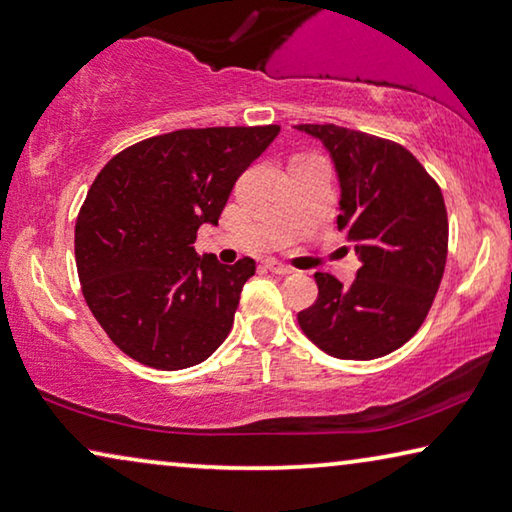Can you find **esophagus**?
Returning <instances> with one entry per match:
<instances>
[{
  "label": "esophagus",
  "instance_id": "1",
  "mask_svg": "<svg viewBox=\"0 0 512 512\" xmlns=\"http://www.w3.org/2000/svg\"><path fill=\"white\" fill-rule=\"evenodd\" d=\"M264 266H266V269H269L271 273H280V276H289V273H294L292 266L282 264V262H278V259H266Z\"/></svg>",
  "mask_w": 512,
  "mask_h": 512
}]
</instances>
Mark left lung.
<instances>
[{"label": "left lung", "mask_w": 512, "mask_h": 512, "mask_svg": "<svg viewBox=\"0 0 512 512\" xmlns=\"http://www.w3.org/2000/svg\"><path fill=\"white\" fill-rule=\"evenodd\" d=\"M331 154L340 181L338 230L361 262L352 285L315 273L303 333L335 358L395 352L425 322L444 276L448 216L441 188L398 142L335 124H301Z\"/></svg>", "instance_id": "1"}]
</instances>
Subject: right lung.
I'll return each mask as SVG.
<instances>
[{
    "instance_id": "obj_1",
    "label": "right lung",
    "mask_w": 512,
    "mask_h": 512,
    "mask_svg": "<svg viewBox=\"0 0 512 512\" xmlns=\"http://www.w3.org/2000/svg\"><path fill=\"white\" fill-rule=\"evenodd\" d=\"M280 126L183 128L121 151L98 172L75 223V264L96 322L121 352L183 370L230 333L255 262L195 253L236 179Z\"/></svg>"
}]
</instances>
